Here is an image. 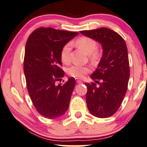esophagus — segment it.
Returning a JSON list of instances; mask_svg holds the SVG:
<instances>
[{
  "instance_id": "obj_1",
  "label": "esophagus",
  "mask_w": 147,
  "mask_h": 147,
  "mask_svg": "<svg viewBox=\"0 0 147 147\" xmlns=\"http://www.w3.org/2000/svg\"><path fill=\"white\" fill-rule=\"evenodd\" d=\"M77 83H83V82H82V81H81V80L77 79Z\"/></svg>"
}]
</instances>
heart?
<instances>
[{
    "label": "heart",
    "mask_w": 147,
    "mask_h": 147,
    "mask_svg": "<svg viewBox=\"0 0 147 147\" xmlns=\"http://www.w3.org/2000/svg\"><path fill=\"white\" fill-rule=\"evenodd\" d=\"M75 45L77 47L83 50L87 55H89V57L92 62H96L98 60L100 57V53L97 50L98 44L95 40L90 37H81L76 40ZM70 49H71L70 44L67 43L64 45L61 50L60 58L64 64H68L70 62ZM90 71L91 68L89 66H80L77 64L72 65L67 69L68 75L78 79L83 78Z\"/></svg>",
    "instance_id": "heart-1"
}]
</instances>
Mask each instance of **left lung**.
I'll return each mask as SVG.
<instances>
[{
	"label": "left lung",
	"instance_id": "8db88e82",
	"mask_svg": "<svg viewBox=\"0 0 147 147\" xmlns=\"http://www.w3.org/2000/svg\"><path fill=\"white\" fill-rule=\"evenodd\" d=\"M81 34L102 45L103 55L97 69L91 76L95 83L87 87L86 102L93 115L99 118L112 116L118 111L127 90L129 64L125 40L117 32L107 28L82 30Z\"/></svg>",
	"mask_w": 147,
	"mask_h": 147
}]
</instances>
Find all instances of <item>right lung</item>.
Here are the masks:
<instances>
[{
    "mask_svg": "<svg viewBox=\"0 0 147 147\" xmlns=\"http://www.w3.org/2000/svg\"><path fill=\"white\" fill-rule=\"evenodd\" d=\"M76 32L39 27L30 34L25 47L24 72L30 98L37 112L55 119L69 107L76 82L69 78L64 84L55 85L64 77L60 52Z\"/></svg>",
    "mask_w": 147,
    "mask_h": 147,
    "instance_id": "1",
    "label": "right lung"
}]
</instances>
